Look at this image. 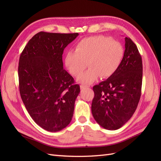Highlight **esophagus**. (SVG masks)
Returning <instances> with one entry per match:
<instances>
[{
	"label": "esophagus",
	"mask_w": 161,
	"mask_h": 161,
	"mask_svg": "<svg viewBox=\"0 0 161 161\" xmlns=\"http://www.w3.org/2000/svg\"><path fill=\"white\" fill-rule=\"evenodd\" d=\"M80 89H85V88H86L87 86H86V85H81L80 86Z\"/></svg>",
	"instance_id": "esophagus-1"
}]
</instances>
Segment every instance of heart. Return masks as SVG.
I'll use <instances>...</instances> for the list:
<instances>
[{"label":"heart","instance_id":"heart-1","mask_svg":"<svg viewBox=\"0 0 161 161\" xmlns=\"http://www.w3.org/2000/svg\"><path fill=\"white\" fill-rule=\"evenodd\" d=\"M124 54L121 43L105 36H94L81 40L75 51L68 52L65 65L72 75L78 76L88 64L90 69L77 78L85 85L94 82L101 76L103 79L114 75L122 62Z\"/></svg>","mask_w":161,"mask_h":161}]
</instances>
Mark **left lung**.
<instances>
[{
	"mask_svg": "<svg viewBox=\"0 0 161 161\" xmlns=\"http://www.w3.org/2000/svg\"><path fill=\"white\" fill-rule=\"evenodd\" d=\"M122 62L114 75L93 86L91 111L95 121L109 130L120 128L131 118L141 96L142 61L137 46L125 37Z\"/></svg>",
	"mask_w": 161,
	"mask_h": 161,
	"instance_id": "obj_1",
	"label": "left lung"
}]
</instances>
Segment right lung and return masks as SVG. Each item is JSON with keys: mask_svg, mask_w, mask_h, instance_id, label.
Here are the masks:
<instances>
[{"mask_svg": "<svg viewBox=\"0 0 161 161\" xmlns=\"http://www.w3.org/2000/svg\"><path fill=\"white\" fill-rule=\"evenodd\" d=\"M79 33L41 31L28 42L19 58L18 75L22 101L33 121L55 132L72 120L80 86L63 68L64 48Z\"/></svg>", "mask_w": 161, "mask_h": 161, "instance_id": "obj_1", "label": "right lung"}]
</instances>
